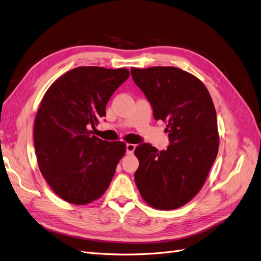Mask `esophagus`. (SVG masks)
I'll list each match as a JSON object with an SVG mask.
<instances>
[{"label":"esophagus","instance_id":"obj_1","mask_svg":"<svg viewBox=\"0 0 261 261\" xmlns=\"http://www.w3.org/2000/svg\"><path fill=\"white\" fill-rule=\"evenodd\" d=\"M125 148H126V153H127V154H132V153L134 152V150H135L136 146L134 145V144H126Z\"/></svg>","mask_w":261,"mask_h":261}]
</instances>
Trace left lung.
Segmentation results:
<instances>
[{"label": "left lung", "mask_w": 261, "mask_h": 261, "mask_svg": "<svg viewBox=\"0 0 261 261\" xmlns=\"http://www.w3.org/2000/svg\"><path fill=\"white\" fill-rule=\"evenodd\" d=\"M133 81L167 122L170 145L159 151L143 143L135 149V183L144 200L160 210L184 206L200 191L219 148L217 113L204 85L183 69L132 67Z\"/></svg>", "instance_id": "8db88e82"}]
</instances>
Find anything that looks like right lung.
<instances>
[{"label":"right lung","mask_w":261,"mask_h":261,"mask_svg":"<svg viewBox=\"0 0 261 261\" xmlns=\"http://www.w3.org/2000/svg\"><path fill=\"white\" fill-rule=\"evenodd\" d=\"M128 69L83 66L69 70L45 92L37 112L34 143L44 179L63 200L92 202L105 194L125 154L122 141L92 136Z\"/></svg>","instance_id":"obj_1"}]
</instances>
